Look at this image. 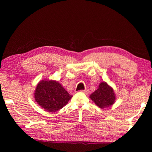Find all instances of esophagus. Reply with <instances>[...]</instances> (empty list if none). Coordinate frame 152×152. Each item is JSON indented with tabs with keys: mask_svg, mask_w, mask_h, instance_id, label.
<instances>
[{
	"mask_svg": "<svg viewBox=\"0 0 152 152\" xmlns=\"http://www.w3.org/2000/svg\"><path fill=\"white\" fill-rule=\"evenodd\" d=\"M82 92L86 93V94H88V93H89V90L88 89H86L84 90H82Z\"/></svg>",
	"mask_w": 152,
	"mask_h": 152,
	"instance_id": "1",
	"label": "esophagus"
}]
</instances>
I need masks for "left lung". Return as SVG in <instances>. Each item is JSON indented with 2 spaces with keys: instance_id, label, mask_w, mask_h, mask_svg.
<instances>
[{
  "instance_id": "8db88e82",
  "label": "left lung",
  "mask_w": 152,
  "mask_h": 152,
  "mask_svg": "<svg viewBox=\"0 0 152 152\" xmlns=\"http://www.w3.org/2000/svg\"><path fill=\"white\" fill-rule=\"evenodd\" d=\"M89 98L100 108H104L114 104L116 95L114 89L106 82L103 81L99 83L98 88L90 95Z\"/></svg>"
}]
</instances>
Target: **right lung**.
Masks as SVG:
<instances>
[{
    "mask_svg": "<svg viewBox=\"0 0 152 152\" xmlns=\"http://www.w3.org/2000/svg\"><path fill=\"white\" fill-rule=\"evenodd\" d=\"M34 96L37 104L45 110L55 112L65 106L72 96L58 81L44 79L38 82Z\"/></svg>",
    "mask_w": 152,
    "mask_h": 152,
    "instance_id": "obj_1",
    "label": "right lung"
}]
</instances>
